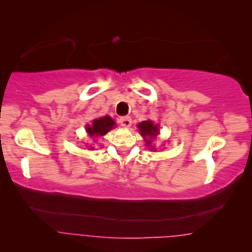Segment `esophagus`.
<instances>
[{"label": "esophagus", "instance_id": "1", "mask_svg": "<svg viewBox=\"0 0 252 252\" xmlns=\"http://www.w3.org/2000/svg\"><path fill=\"white\" fill-rule=\"evenodd\" d=\"M119 124H120V126H123V127H129L130 125H132V119H130V117H128V116L120 117Z\"/></svg>", "mask_w": 252, "mask_h": 252}]
</instances>
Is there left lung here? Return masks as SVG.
<instances>
[{
    "label": "left lung",
    "mask_w": 252,
    "mask_h": 252,
    "mask_svg": "<svg viewBox=\"0 0 252 252\" xmlns=\"http://www.w3.org/2000/svg\"><path fill=\"white\" fill-rule=\"evenodd\" d=\"M137 127H139L141 135L146 139L148 146H150L151 139L157 136L158 127L156 125H154L153 122H150V120H148V122H142ZM151 150H154V148Z\"/></svg>",
    "instance_id": "8db88e82"
}]
</instances>
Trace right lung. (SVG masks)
Returning a JSON list of instances; mask_svg holds the SVG:
<instances>
[{
    "instance_id": "right-lung-1",
    "label": "right lung",
    "mask_w": 252,
    "mask_h": 252,
    "mask_svg": "<svg viewBox=\"0 0 252 252\" xmlns=\"http://www.w3.org/2000/svg\"><path fill=\"white\" fill-rule=\"evenodd\" d=\"M116 124L113 122L112 118H110L109 116L101 117V118L93 120V125L87 126V133L91 136H103L109 132L110 129L113 128Z\"/></svg>"
}]
</instances>
